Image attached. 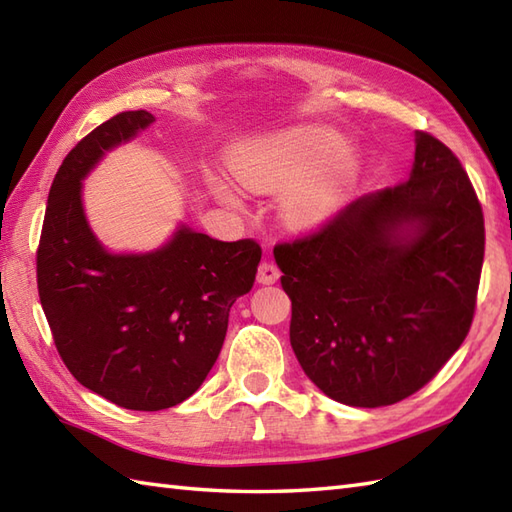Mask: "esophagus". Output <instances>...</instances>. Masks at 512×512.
Listing matches in <instances>:
<instances>
[{"instance_id": "34e87169", "label": "esophagus", "mask_w": 512, "mask_h": 512, "mask_svg": "<svg viewBox=\"0 0 512 512\" xmlns=\"http://www.w3.org/2000/svg\"><path fill=\"white\" fill-rule=\"evenodd\" d=\"M277 279H279V268L275 264H270V262L259 264V270H257V281H259V284L270 286V284H275Z\"/></svg>"}]
</instances>
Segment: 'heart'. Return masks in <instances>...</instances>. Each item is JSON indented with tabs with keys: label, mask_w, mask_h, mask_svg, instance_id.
Returning a JSON list of instances; mask_svg holds the SVG:
<instances>
[{
	"label": "heart",
	"mask_w": 512,
	"mask_h": 512,
	"mask_svg": "<svg viewBox=\"0 0 512 512\" xmlns=\"http://www.w3.org/2000/svg\"><path fill=\"white\" fill-rule=\"evenodd\" d=\"M345 145V134L334 127H290L237 147L231 167L248 189L284 191L281 217L292 228L310 231L328 224L361 180L363 160ZM211 187L222 204L242 206V195L226 178L215 176Z\"/></svg>",
	"instance_id": "1"
}]
</instances>
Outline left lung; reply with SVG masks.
Segmentation results:
<instances>
[{
    "mask_svg": "<svg viewBox=\"0 0 512 512\" xmlns=\"http://www.w3.org/2000/svg\"><path fill=\"white\" fill-rule=\"evenodd\" d=\"M273 255L306 376L343 405L387 407L427 385L469 334L484 215L453 151L416 132L407 182Z\"/></svg>",
    "mask_w": 512,
    "mask_h": 512,
    "instance_id": "left-lung-1",
    "label": "left lung"
}]
</instances>
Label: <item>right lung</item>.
Instances as JSON below:
<instances>
[{"label":"right lung","mask_w":512,"mask_h":512,"mask_svg":"<svg viewBox=\"0 0 512 512\" xmlns=\"http://www.w3.org/2000/svg\"><path fill=\"white\" fill-rule=\"evenodd\" d=\"M121 112L85 136L48 193L37 286L54 345L83 387L118 407L160 411L187 400L220 356L228 312L255 284L262 248L220 242L180 222L147 253H114L94 235L83 180L154 123Z\"/></svg>","instance_id":"add662e5"}]
</instances>
